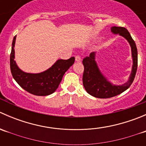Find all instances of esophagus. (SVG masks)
I'll return each mask as SVG.
<instances>
[{
	"instance_id": "1",
	"label": "esophagus",
	"mask_w": 146,
	"mask_h": 146,
	"mask_svg": "<svg viewBox=\"0 0 146 146\" xmlns=\"http://www.w3.org/2000/svg\"><path fill=\"white\" fill-rule=\"evenodd\" d=\"M76 62H80V61H81V58H80V56H76Z\"/></svg>"
}]
</instances>
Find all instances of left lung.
Masks as SVG:
<instances>
[{
    "instance_id": "obj_1",
    "label": "left lung",
    "mask_w": 146,
    "mask_h": 146,
    "mask_svg": "<svg viewBox=\"0 0 146 146\" xmlns=\"http://www.w3.org/2000/svg\"><path fill=\"white\" fill-rule=\"evenodd\" d=\"M111 32L114 35H119L126 39L131 50L133 64L131 72L127 82L122 85H115L110 82L102 73L96 61V52H92L82 61L84 73L82 82L85 90L88 94L98 98H110L117 96L128 89L134 80L138 65V51L135 42L132 39L129 31L124 27H111Z\"/></svg>"
}]
</instances>
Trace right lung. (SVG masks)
Segmentation results:
<instances>
[{"mask_svg": "<svg viewBox=\"0 0 146 146\" xmlns=\"http://www.w3.org/2000/svg\"><path fill=\"white\" fill-rule=\"evenodd\" d=\"M15 36L10 54V70L15 80L22 88L32 95L46 96L54 93L58 88L65 73L74 64V57L68 60L58 59L51 67L41 73H27L22 70L15 61Z\"/></svg>", "mask_w": 146, "mask_h": 146, "instance_id": "obj_1", "label": "right lung"}]
</instances>
